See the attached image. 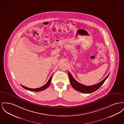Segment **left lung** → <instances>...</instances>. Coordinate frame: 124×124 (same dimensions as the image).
Wrapping results in <instances>:
<instances>
[{
	"label": "left lung",
	"instance_id": "obj_1",
	"mask_svg": "<svg viewBox=\"0 0 124 124\" xmlns=\"http://www.w3.org/2000/svg\"><path fill=\"white\" fill-rule=\"evenodd\" d=\"M68 74L69 77V79H70L71 85L72 86V87L78 91L82 93H92L96 91L98 89H99L100 88V86L104 84V83L105 82V81L106 80L107 78H108L109 75V74L100 82L99 83L96 85H93L86 86L76 81L71 75L69 71L68 72Z\"/></svg>",
	"mask_w": 124,
	"mask_h": 124
}]
</instances>
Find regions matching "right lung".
<instances>
[{
    "label": "right lung",
    "mask_w": 124,
    "mask_h": 124,
    "mask_svg": "<svg viewBox=\"0 0 124 124\" xmlns=\"http://www.w3.org/2000/svg\"><path fill=\"white\" fill-rule=\"evenodd\" d=\"M53 75V74H52V76L50 78L49 80H48V82L46 83V84L42 86L39 87V88H37L35 89L30 88H28V87H25V86H24L21 85H21V86L22 87H23L24 88L26 89V90L30 91H32V92H40V91H43V90L46 89L47 88V87H49V86L50 85L51 82V80H52V78Z\"/></svg>",
    "instance_id": "obj_1"
}]
</instances>
